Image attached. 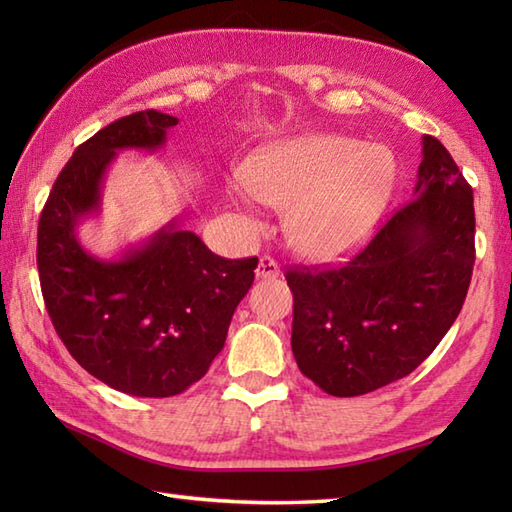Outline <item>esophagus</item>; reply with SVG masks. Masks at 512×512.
Instances as JSON below:
<instances>
[{"instance_id":"1","label":"esophagus","mask_w":512,"mask_h":512,"mask_svg":"<svg viewBox=\"0 0 512 512\" xmlns=\"http://www.w3.org/2000/svg\"><path fill=\"white\" fill-rule=\"evenodd\" d=\"M255 275H257L259 279H277V277H279V266H277V262H275L273 257L264 255L262 259H259Z\"/></svg>"}]
</instances>
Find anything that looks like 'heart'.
<instances>
[{
  "label": "heart",
  "instance_id": "1",
  "mask_svg": "<svg viewBox=\"0 0 512 512\" xmlns=\"http://www.w3.org/2000/svg\"><path fill=\"white\" fill-rule=\"evenodd\" d=\"M396 158L383 145L339 134H306L259 149L246 160V191L284 213L297 255L336 264L363 250L396 189ZM248 211L244 193L233 195Z\"/></svg>",
  "mask_w": 512,
  "mask_h": 512
}]
</instances>
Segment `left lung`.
<instances>
[{"instance_id":"left-lung-1","label":"left lung","mask_w":512,"mask_h":512,"mask_svg":"<svg viewBox=\"0 0 512 512\" xmlns=\"http://www.w3.org/2000/svg\"><path fill=\"white\" fill-rule=\"evenodd\" d=\"M473 264V189L440 140L424 136L413 200L352 262L286 273L301 374L339 398L409 376L458 319Z\"/></svg>"}]
</instances>
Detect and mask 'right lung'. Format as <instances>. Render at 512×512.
<instances>
[{
  "label": "right lung",
  "mask_w": 512,
  "mask_h": 512,
  "mask_svg": "<svg viewBox=\"0 0 512 512\" xmlns=\"http://www.w3.org/2000/svg\"><path fill=\"white\" fill-rule=\"evenodd\" d=\"M176 125V116L147 110L85 140L54 182L37 231L41 292L59 339L85 372L140 398L182 394L209 372L257 268V257L211 253L180 220L118 259L81 246L76 228L101 211L114 156L156 151Z\"/></svg>",
  "instance_id": "right-lung-1"
}]
</instances>
